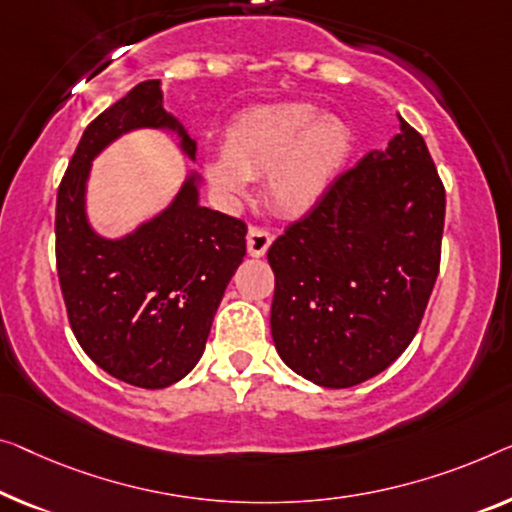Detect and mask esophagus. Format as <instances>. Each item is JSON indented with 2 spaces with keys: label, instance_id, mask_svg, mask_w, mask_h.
Returning <instances> with one entry per match:
<instances>
[{
  "label": "esophagus",
  "instance_id": "1",
  "mask_svg": "<svg viewBox=\"0 0 512 512\" xmlns=\"http://www.w3.org/2000/svg\"><path fill=\"white\" fill-rule=\"evenodd\" d=\"M273 241V236L269 230L264 227H250L248 236H246V246H248V255L250 257H264L266 250H269Z\"/></svg>",
  "mask_w": 512,
  "mask_h": 512
}]
</instances>
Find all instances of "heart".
Returning <instances> with one entry per match:
<instances>
[{"instance_id":"1","label":"heart","mask_w":512,"mask_h":512,"mask_svg":"<svg viewBox=\"0 0 512 512\" xmlns=\"http://www.w3.org/2000/svg\"><path fill=\"white\" fill-rule=\"evenodd\" d=\"M347 121L308 103L259 105L227 128L225 149L209 151L202 172L223 200H239L264 174L266 200L282 216H303L333 188L352 156Z\"/></svg>"}]
</instances>
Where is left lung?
<instances>
[{
    "label": "left lung",
    "mask_w": 512,
    "mask_h": 512,
    "mask_svg": "<svg viewBox=\"0 0 512 512\" xmlns=\"http://www.w3.org/2000/svg\"><path fill=\"white\" fill-rule=\"evenodd\" d=\"M446 193L421 133L400 119L384 151L335 179L269 248L271 335L296 375L349 388L414 340L439 273Z\"/></svg>",
    "instance_id": "obj_1"
}]
</instances>
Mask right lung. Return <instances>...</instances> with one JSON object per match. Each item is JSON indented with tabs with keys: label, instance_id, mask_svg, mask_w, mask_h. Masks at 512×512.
<instances>
[{
	"label": "right lung",
	"instance_id": "right-lung-1",
	"mask_svg": "<svg viewBox=\"0 0 512 512\" xmlns=\"http://www.w3.org/2000/svg\"><path fill=\"white\" fill-rule=\"evenodd\" d=\"M154 128L197 144L147 80L91 121L57 193V271L68 322L98 368L137 388H165L195 368L227 282L246 255V223L200 204L202 177L190 170L154 218L117 239L87 216L91 163L121 135Z\"/></svg>",
	"mask_w": 512,
	"mask_h": 512
}]
</instances>
